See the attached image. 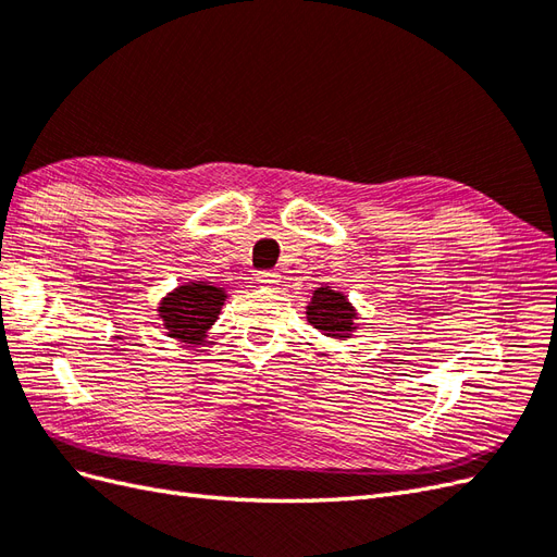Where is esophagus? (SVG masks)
<instances>
[{"label": "esophagus", "instance_id": "1", "mask_svg": "<svg viewBox=\"0 0 557 557\" xmlns=\"http://www.w3.org/2000/svg\"><path fill=\"white\" fill-rule=\"evenodd\" d=\"M256 281H258V285H262V288H274V285H278L281 276H278V272H258Z\"/></svg>", "mask_w": 557, "mask_h": 557}]
</instances>
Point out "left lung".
<instances>
[{
    "instance_id": "left-lung-1",
    "label": "left lung",
    "mask_w": 557,
    "mask_h": 557,
    "mask_svg": "<svg viewBox=\"0 0 557 557\" xmlns=\"http://www.w3.org/2000/svg\"><path fill=\"white\" fill-rule=\"evenodd\" d=\"M356 318L358 311L344 293L332 290L330 285L313 290V297L307 307V320L318 332H323L330 339L346 342L358 330Z\"/></svg>"
}]
</instances>
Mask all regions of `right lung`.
<instances>
[{
	"mask_svg": "<svg viewBox=\"0 0 557 557\" xmlns=\"http://www.w3.org/2000/svg\"><path fill=\"white\" fill-rule=\"evenodd\" d=\"M227 293L207 281H188L160 299L158 315L166 330V336L199 346L207 339V332L221 315Z\"/></svg>",
	"mask_w": 557,
	"mask_h": 557,
	"instance_id": "right-lung-1",
	"label": "right lung"
}]
</instances>
